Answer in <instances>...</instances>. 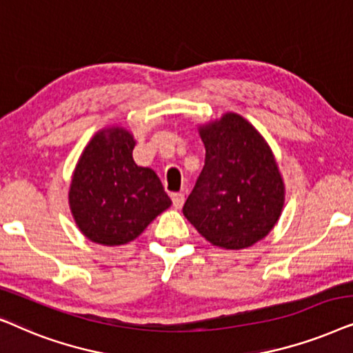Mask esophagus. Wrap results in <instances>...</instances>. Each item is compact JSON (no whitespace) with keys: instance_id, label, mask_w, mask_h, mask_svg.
<instances>
[{"instance_id":"1","label":"esophagus","mask_w":353,"mask_h":353,"mask_svg":"<svg viewBox=\"0 0 353 353\" xmlns=\"http://www.w3.org/2000/svg\"><path fill=\"white\" fill-rule=\"evenodd\" d=\"M171 200H172L174 208H182V205H184V200H185V195L181 194V192H176V194L171 195Z\"/></svg>"}]
</instances>
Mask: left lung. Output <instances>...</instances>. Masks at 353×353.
Instances as JSON below:
<instances>
[{"mask_svg": "<svg viewBox=\"0 0 353 353\" xmlns=\"http://www.w3.org/2000/svg\"><path fill=\"white\" fill-rule=\"evenodd\" d=\"M205 166L184 216L206 241L241 250L274 228L284 205V184L271 148L250 122L228 112L200 129Z\"/></svg>", "mask_w": 353, "mask_h": 353, "instance_id": "left-lung-1", "label": "left lung"}]
</instances>
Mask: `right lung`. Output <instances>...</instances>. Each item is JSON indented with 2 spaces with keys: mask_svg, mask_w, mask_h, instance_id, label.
Wrapping results in <instances>:
<instances>
[{
  "mask_svg": "<svg viewBox=\"0 0 353 353\" xmlns=\"http://www.w3.org/2000/svg\"><path fill=\"white\" fill-rule=\"evenodd\" d=\"M135 140L121 128L100 130L75 166L69 205L85 237L101 245L134 241L171 206L157 172L132 158Z\"/></svg>",
  "mask_w": 353,
  "mask_h": 353,
  "instance_id": "obj_1",
  "label": "right lung"
}]
</instances>
